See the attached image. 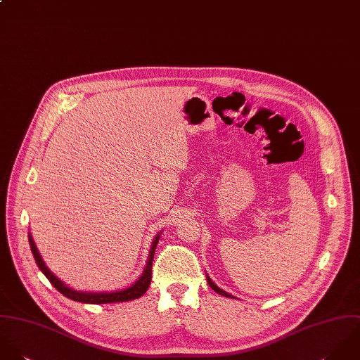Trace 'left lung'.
<instances>
[{
    "instance_id": "obj_1",
    "label": "left lung",
    "mask_w": 360,
    "mask_h": 360,
    "mask_svg": "<svg viewBox=\"0 0 360 360\" xmlns=\"http://www.w3.org/2000/svg\"><path fill=\"white\" fill-rule=\"evenodd\" d=\"M207 283H209L210 287L216 290L217 293H219V295H222V296H226V297H232V295H229V293H226L225 290H222V289H219V288L217 287L216 284L210 280V277H207Z\"/></svg>"
}]
</instances>
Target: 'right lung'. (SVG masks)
<instances>
[{"label": "right lung", "mask_w": 360, "mask_h": 360, "mask_svg": "<svg viewBox=\"0 0 360 360\" xmlns=\"http://www.w3.org/2000/svg\"><path fill=\"white\" fill-rule=\"evenodd\" d=\"M158 235L155 236L151 250H150V256L147 260V266L144 269L142 277L132 285V287L122 289V290H115V292H103V293H91V292H77L73 290L71 288L67 287L64 283H61L44 264L41 256L39 255V250L32 239V235H29V243H30V249L33 253V257L39 266V269L41 270V273L49 278V281L54 285L57 290H60L64 296L76 300V302H82V303H91V304H103V303H114V302H127V300H134L141 297L144 295V292L147 290V288L150 285L151 281V266H153V259H154V252H155V246L158 243Z\"/></svg>", "instance_id": "1"}]
</instances>
